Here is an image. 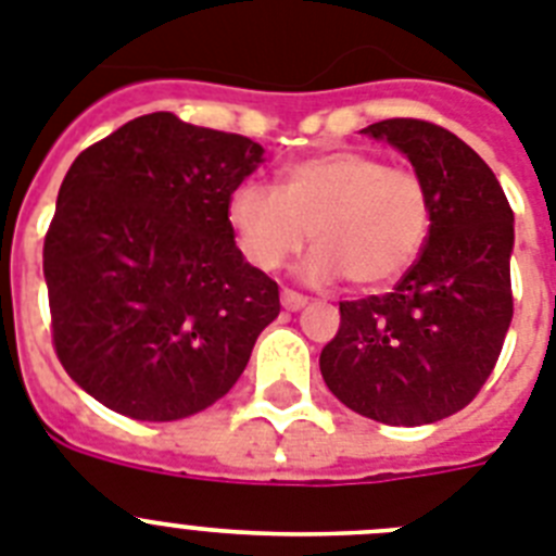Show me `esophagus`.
<instances>
[{
	"mask_svg": "<svg viewBox=\"0 0 556 556\" xmlns=\"http://www.w3.org/2000/svg\"><path fill=\"white\" fill-rule=\"evenodd\" d=\"M305 305H307V296L291 291V288H286V291H282V307H286V311H300V307H305Z\"/></svg>",
	"mask_w": 556,
	"mask_h": 556,
	"instance_id": "34e87169",
	"label": "esophagus"
}]
</instances>
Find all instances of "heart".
<instances>
[{
	"label": "heart",
	"mask_w": 556,
	"mask_h": 556,
	"mask_svg": "<svg viewBox=\"0 0 556 556\" xmlns=\"http://www.w3.org/2000/svg\"><path fill=\"white\" fill-rule=\"evenodd\" d=\"M429 220L432 200L421 175L358 149L291 163L279 191L249 180L228 198V223L251 265L277 270L314 231L316 249L302 274L311 282L348 277L356 288L404 277L427 242Z\"/></svg>",
	"instance_id": "b5f03b06"
}]
</instances>
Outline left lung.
Masks as SVG:
<instances>
[{"instance_id": "obj_1", "label": "left lung", "mask_w": 556, "mask_h": 556, "mask_svg": "<svg viewBox=\"0 0 556 556\" xmlns=\"http://www.w3.org/2000/svg\"><path fill=\"white\" fill-rule=\"evenodd\" d=\"M362 132L387 138L413 161L432 220L393 291L339 302L342 325L321 348L319 370L353 413L421 427L464 409L497 365L515 314V212L483 157L450 129L387 118Z\"/></svg>"}]
</instances>
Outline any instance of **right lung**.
<instances>
[{
    "label": "right lung",
    "instance_id": "1",
    "mask_svg": "<svg viewBox=\"0 0 556 556\" xmlns=\"http://www.w3.org/2000/svg\"><path fill=\"white\" fill-rule=\"evenodd\" d=\"M263 161L172 112L129 121L73 161L45 235L55 356L104 407L177 421L212 407L279 314L242 260L228 198Z\"/></svg>",
    "mask_w": 556,
    "mask_h": 556
}]
</instances>
